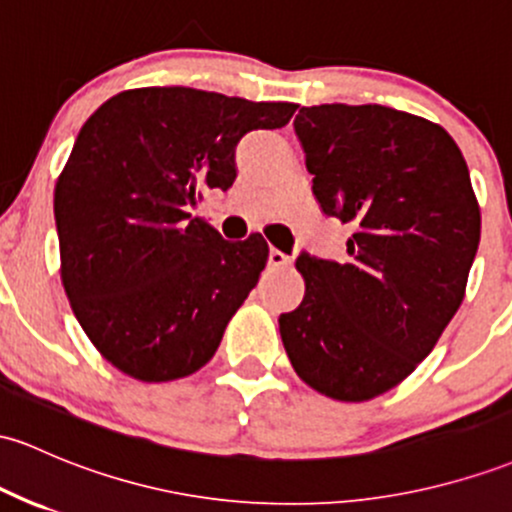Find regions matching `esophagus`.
Here are the masks:
<instances>
[{
  "mask_svg": "<svg viewBox=\"0 0 512 512\" xmlns=\"http://www.w3.org/2000/svg\"><path fill=\"white\" fill-rule=\"evenodd\" d=\"M267 262H269V267H274V269H279V267H289V265H291V257H289V255H284V252H282V250H277V247H272V250H269Z\"/></svg>",
  "mask_w": 512,
  "mask_h": 512,
  "instance_id": "esophagus-1",
  "label": "esophagus"
}]
</instances>
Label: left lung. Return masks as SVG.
<instances>
[{"instance_id":"1","label":"left lung","mask_w":512,"mask_h":512,"mask_svg":"<svg viewBox=\"0 0 512 512\" xmlns=\"http://www.w3.org/2000/svg\"><path fill=\"white\" fill-rule=\"evenodd\" d=\"M294 131L320 209L355 233L347 262L296 260L306 294L279 333L301 381L362 403L413 374L462 306L479 201L462 150L423 116L320 104Z\"/></svg>"}]
</instances>
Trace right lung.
Instances as JSON below:
<instances>
[{
    "label": "right lung",
    "mask_w": 512,
    "mask_h": 512,
    "mask_svg": "<svg viewBox=\"0 0 512 512\" xmlns=\"http://www.w3.org/2000/svg\"><path fill=\"white\" fill-rule=\"evenodd\" d=\"M289 101L189 87L126 89L82 126L58 184L60 279L99 355L148 384L199 372L267 265L260 233L228 243L192 218L235 182V145Z\"/></svg>",
    "instance_id": "add662e5"
}]
</instances>
